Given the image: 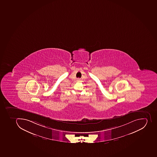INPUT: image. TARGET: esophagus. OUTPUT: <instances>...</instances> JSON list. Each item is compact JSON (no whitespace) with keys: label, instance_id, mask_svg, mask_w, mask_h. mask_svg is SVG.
<instances>
[{"label":"esophagus","instance_id":"1","mask_svg":"<svg viewBox=\"0 0 157 157\" xmlns=\"http://www.w3.org/2000/svg\"><path fill=\"white\" fill-rule=\"evenodd\" d=\"M78 80H79V79H78Z\"/></svg>","mask_w":157,"mask_h":157}]
</instances>
